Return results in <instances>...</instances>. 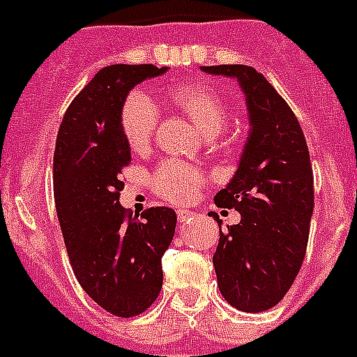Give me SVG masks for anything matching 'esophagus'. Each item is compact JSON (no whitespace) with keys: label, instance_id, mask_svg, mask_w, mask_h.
<instances>
[{"label":"esophagus","instance_id":"34e87169","mask_svg":"<svg viewBox=\"0 0 357 357\" xmlns=\"http://www.w3.org/2000/svg\"><path fill=\"white\" fill-rule=\"evenodd\" d=\"M191 216H193V213L188 211V209H176V218H178L181 224H185L188 220H191Z\"/></svg>","mask_w":357,"mask_h":357}]
</instances>
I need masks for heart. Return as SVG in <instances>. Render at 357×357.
Masks as SVG:
<instances>
[{"label":"heart","mask_w":357,"mask_h":357,"mask_svg":"<svg viewBox=\"0 0 357 357\" xmlns=\"http://www.w3.org/2000/svg\"><path fill=\"white\" fill-rule=\"evenodd\" d=\"M166 102L175 112L185 115L206 137L220 135L227 124V105L213 86L204 83H178L166 90ZM158 114L153 102L141 93H132L121 106L119 128L128 148L133 153H144L151 146L157 130ZM157 197L172 204H185L199 195L204 185L200 169L181 162L166 160L149 178Z\"/></svg>","instance_id":"b5f03b06"}]
</instances>
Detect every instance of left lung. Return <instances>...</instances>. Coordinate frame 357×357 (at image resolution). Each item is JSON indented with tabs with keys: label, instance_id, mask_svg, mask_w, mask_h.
Masks as SVG:
<instances>
[{
	"label": "left lung",
	"instance_id": "left-lung-1",
	"mask_svg": "<svg viewBox=\"0 0 357 357\" xmlns=\"http://www.w3.org/2000/svg\"><path fill=\"white\" fill-rule=\"evenodd\" d=\"M234 77L245 93L251 132L238 172L218 191V208L240 224L220 229L213 255L218 289L243 312H261L287 294L305 258L314 208V175L296 115L260 72L245 65L200 66ZM220 227V218L215 213Z\"/></svg>",
	"mask_w": 357,
	"mask_h": 357
}]
</instances>
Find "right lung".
Wrapping results in <instances>:
<instances>
[{"mask_svg":"<svg viewBox=\"0 0 357 357\" xmlns=\"http://www.w3.org/2000/svg\"><path fill=\"white\" fill-rule=\"evenodd\" d=\"M167 66H105L70 102L54 151V199L66 252L88 296L109 314L132 318L162 289V257L176 215L149 208L141 218L119 204L132 155L119 112L135 84Z\"/></svg>","mask_w":357,"mask_h":357,"instance_id":"obj_1","label":"right lung"}]
</instances>
